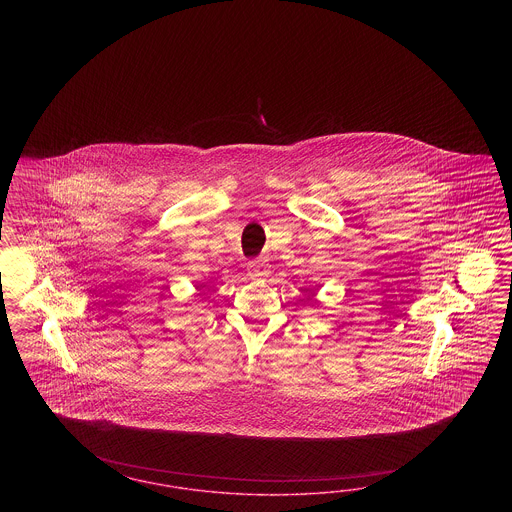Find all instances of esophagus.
I'll list each match as a JSON object with an SVG mask.
<instances>
[{
  "instance_id": "obj_1",
  "label": "esophagus",
  "mask_w": 512,
  "mask_h": 512,
  "mask_svg": "<svg viewBox=\"0 0 512 512\" xmlns=\"http://www.w3.org/2000/svg\"><path fill=\"white\" fill-rule=\"evenodd\" d=\"M249 276L253 279L266 278L270 274V264L266 263L264 259H257L248 263Z\"/></svg>"
}]
</instances>
